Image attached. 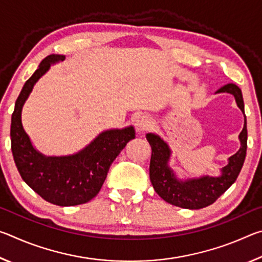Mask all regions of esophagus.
Masks as SVG:
<instances>
[{
    "label": "esophagus",
    "mask_w": 262,
    "mask_h": 262,
    "mask_svg": "<svg viewBox=\"0 0 262 262\" xmlns=\"http://www.w3.org/2000/svg\"><path fill=\"white\" fill-rule=\"evenodd\" d=\"M135 126H136V130L139 133H144L145 130L148 129L149 126H150V118L148 115H140L139 118L136 119V122H135Z\"/></svg>",
    "instance_id": "obj_1"
}]
</instances>
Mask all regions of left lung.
<instances>
[{
	"mask_svg": "<svg viewBox=\"0 0 262 262\" xmlns=\"http://www.w3.org/2000/svg\"><path fill=\"white\" fill-rule=\"evenodd\" d=\"M228 92L236 99L237 106L245 114L242 90L236 84H227L216 91ZM147 140L151 145V159H150V181L154 189L164 201L171 205L185 208V209H201L210 206L219 199L234 181L241 172L247 149V126L246 117L244 120V128L239 140L241 149L229 158V163L221 170L220 177L203 176L200 178H190L187 180L178 179L172 168L168 166L171 157V149L165 141L158 135L149 133Z\"/></svg>",
	"mask_w": 262,
	"mask_h": 262,
	"instance_id": "8db88e82",
	"label": "left lung"
}]
</instances>
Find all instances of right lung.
Wrapping results in <instances>:
<instances>
[{"label": "right lung", "mask_w": 262, "mask_h": 262, "mask_svg": "<svg viewBox=\"0 0 262 262\" xmlns=\"http://www.w3.org/2000/svg\"><path fill=\"white\" fill-rule=\"evenodd\" d=\"M64 55L45 57L25 82L11 117V151L19 174L35 193L53 205L68 207L94 199L107 177L111 164L126 144L135 139L133 126L105 130L77 154L69 156H45L35 149L21 125V110L34 84L51 64L63 61Z\"/></svg>", "instance_id": "add662e5"}]
</instances>
